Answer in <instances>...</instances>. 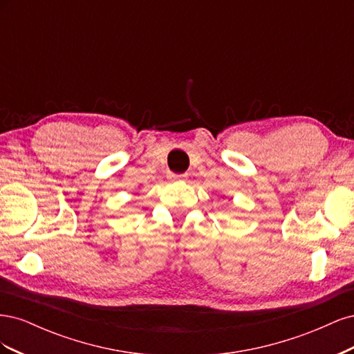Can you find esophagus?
Returning a JSON list of instances; mask_svg holds the SVG:
<instances>
[{"mask_svg":"<svg viewBox=\"0 0 354 354\" xmlns=\"http://www.w3.org/2000/svg\"><path fill=\"white\" fill-rule=\"evenodd\" d=\"M168 178L174 181V180H181V178H185V176H181V174H174V173H169Z\"/></svg>","mask_w":354,"mask_h":354,"instance_id":"34e87169","label":"esophagus"}]
</instances>
